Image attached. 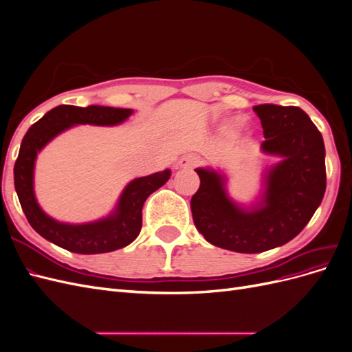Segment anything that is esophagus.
Returning a JSON list of instances; mask_svg holds the SVG:
<instances>
[{
	"mask_svg": "<svg viewBox=\"0 0 352 352\" xmlns=\"http://www.w3.org/2000/svg\"><path fill=\"white\" fill-rule=\"evenodd\" d=\"M198 163H199L198 157H197V155H192V154H189V155H185V157L180 158L179 166L182 167V168H194V167L198 166Z\"/></svg>",
	"mask_w": 352,
	"mask_h": 352,
	"instance_id": "obj_1",
	"label": "esophagus"
}]
</instances>
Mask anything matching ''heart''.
Here are the masks:
<instances>
[{
  "label": "heart",
  "instance_id": "obj_1",
  "mask_svg": "<svg viewBox=\"0 0 352 352\" xmlns=\"http://www.w3.org/2000/svg\"><path fill=\"white\" fill-rule=\"evenodd\" d=\"M232 126H233V124H232ZM235 126H236V123H235Z\"/></svg>",
  "mask_w": 352,
  "mask_h": 352
}]
</instances>
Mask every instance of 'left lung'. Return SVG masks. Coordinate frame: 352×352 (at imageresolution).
Segmentation results:
<instances>
[{
  "mask_svg": "<svg viewBox=\"0 0 352 352\" xmlns=\"http://www.w3.org/2000/svg\"><path fill=\"white\" fill-rule=\"evenodd\" d=\"M265 140L261 150L283 157L267 175L263 207L245 211L228 198L223 177L197 168L199 188L190 198L194 223L210 243L255 254L294 239L311 220L326 190L322 133L300 107L261 104L254 107Z\"/></svg>",
  "mask_w": 352,
  "mask_h": 352,
  "instance_id": "obj_1",
  "label": "left lung"
}]
</instances>
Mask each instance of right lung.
<instances>
[{
	"label": "right lung",
	"mask_w": 352,
	"mask_h": 352,
	"mask_svg": "<svg viewBox=\"0 0 352 352\" xmlns=\"http://www.w3.org/2000/svg\"><path fill=\"white\" fill-rule=\"evenodd\" d=\"M131 114L129 109L58 105L29 127L14 164V188L29 225L42 238L72 252L101 254L120 250L140 235L144 202L167 182L170 170L132 180L123 190L114 214L88 225H65L52 220L39 208L34 195L35 158L52 138L73 124L110 126L122 123Z\"/></svg>",
	"instance_id": "obj_1"
}]
</instances>
